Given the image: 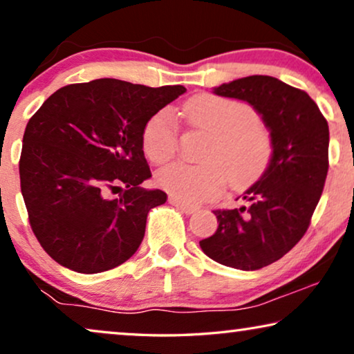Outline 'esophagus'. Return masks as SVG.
<instances>
[{
  "instance_id": "obj_1",
  "label": "esophagus",
  "mask_w": 354,
  "mask_h": 354,
  "mask_svg": "<svg viewBox=\"0 0 354 354\" xmlns=\"http://www.w3.org/2000/svg\"><path fill=\"white\" fill-rule=\"evenodd\" d=\"M169 203H171V205H174L176 207H178V209H180L182 212H185V214H193V212L198 209L196 206L188 205V203H183V201L177 200V198H174V196L169 198Z\"/></svg>"
}]
</instances>
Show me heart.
<instances>
[{
	"mask_svg": "<svg viewBox=\"0 0 354 354\" xmlns=\"http://www.w3.org/2000/svg\"><path fill=\"white\" fill-rule=\"evenodd\" d=\"M187 122L212 135L203 161L177 162L156 174L158 185L185 203L214 200L230 185L245 188L258 180L272 158L274 143L269 130L258 120L253 106L245 101L209 93L193 96L183 106ZM142 145L147 158L164 164L176 156L178 129L171 109L154 113L145 124Z\"/></svg>",
	"mask_w": 354,
	"mask_h": 354,
	"instance_id": "1",
	"label": "heart"
}]
</instances>
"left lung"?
Here are the masks:
<instances>
[{
    "mask_svg": "<svg viewBox=\"0 0 354 354\" xmlns=\"http://www.w3.org/2000/svg\"><path fill=\"white\" fill-rule=\"evenodd\" d=\"M214 93L253 106L274 151L263 177L243 193L248 206L216 209V234L200 246L216 263L256 270L287 254L311 224L328 171V124L306 91L275 77H243Z\"/></svg>",
    "mask_w": 354,
    "mask_h": 354,
    "instance_id": "1",
    "label": "left lung"
}]
</instances>
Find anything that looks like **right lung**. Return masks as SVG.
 Masks as SVG:
<instances>
[{"mask_svg": "<svg viewBox=\"0 0 354 354\" xmlns=\"http://www.w3.org/2000/svg\"><path fill=\"white\" fill-rule=\"evenodd\" d=\"M115 79L66 85L28 120L19 161L28 222L56 263L80 274L118 268L138 250L149 209L164 205L142 132L147 120L185 93ZM122 191L119 198L109 192Z\"/></svg>", "mask_w": 354, "mask_h": 354, "instance_id": "1", "label": "right lung"}]
</instances>
